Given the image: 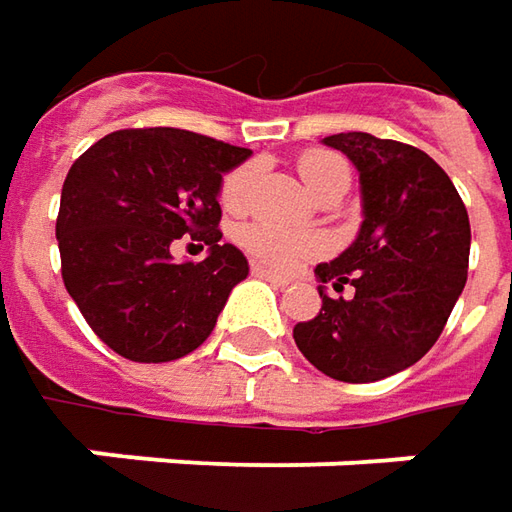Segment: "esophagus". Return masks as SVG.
Segmentation results:
<instances>
[{
    "instance_id": "34e87169",
    "label": "esophagus",
    "mask_w": 512,
    "mask_h": 512,
    "mask_svg": "<svg viewBox=\"0 0 512 512\" xmlns=\"http://www.w3.org/2000/svg\"><path fill=\"white\" fill-rule=\"evenodd\" d=\"M250 273H253V276H259V279H265V282H270V285H276V287L290 285V279H287V276H279V273H273V270H267V267L256 265V262L250 265Z\"/></svg>"
}]
</instances>
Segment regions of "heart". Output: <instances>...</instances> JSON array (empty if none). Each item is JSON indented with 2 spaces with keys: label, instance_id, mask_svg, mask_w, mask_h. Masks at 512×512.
<instances>
[{
  "label": "heart",
  "instance_id": "b5f03b06",
  "mask_svg": "<svg viewBox=\"0 0 512 512\" xmlns=\"http://www.w3.org/2000/svg\"><path fill=\"white\" fill-rule=\"evenodd\" d=\"M299 176L305 179L310 193H316L319 199L344 193L350 185V165L347 159L325 148H310L299 156L296 162ZM253 179H256V162H242L236 168H230L219 182V202L230 213L245 210L253 193ZM236 242L245 247L247 253L273 267V270H293L307 259H316L319 253H325L327 242L319 233L310 230H287V227L273 225L265 219L245 222L236 227Z\"/></svg>",
  "mask_w": 512,
  "mask_h": 512
}]
</instances>
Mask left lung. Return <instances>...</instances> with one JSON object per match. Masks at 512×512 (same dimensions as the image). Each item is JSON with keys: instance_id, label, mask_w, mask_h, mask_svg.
<instances>
[{"instance_id": "8db88e82", "label": "left lung", "mask_w": 512, "mask_h": 512, "mask_svg": "<svg viewBox=\"0 0 512 512\" xmlns=\"http://www.w3.org/2000/svg\"><path fill=\"white\" fill-rule=\"evenodd\" d=\"M325 145L359 168L364 222L356 242L316 267L322 310L293 327L296 347L336 382L367 384L416 364L462 296L470 219L459 190L424 150L336 133ZM330 284L354 296L327 297Z\"/></svg>"}]
</instances>
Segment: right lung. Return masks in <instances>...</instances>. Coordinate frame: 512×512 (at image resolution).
I'll return each mask as SVG.
<instances>
[{
    "instance_id": "add662e5",
    "label": "right lung",
    "mask_w": 512,
    "mask_h": 512,
    "mask_svg": "<svg viewBox=\"0 0 512 512\" xmlns=\"http://www.w3.org/2000/svg\"><path fill=\"white\" fill-rule=\"evenodd\" d=\"M250 156L179 128L113 130L70 165L56 216L62 282L90 330L130 362H173L210 336L247 276L222 245V173ZM190 235L202 263L176 266L169 245Z\"/></svg>"
}]
</instances>
